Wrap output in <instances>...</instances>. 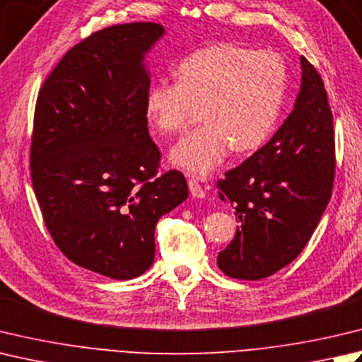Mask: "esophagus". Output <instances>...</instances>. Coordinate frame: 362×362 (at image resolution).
I'll return each mask as SVG.
<instances>
[{
    "instance_id": "34e87169",
    "label": "esophagus",
    "mask_w": 362,
    "mask_h": 362,
    "mask_svg": "<svg viewBox=\"0 0 362 362\" xmlns=\"http://www.w3.org/2000/svg\"><path fill=\"white\" fill-rule=\"evenodd\" d=\"M188 188H189V193L193 194V197H197V199H204L205 197V191H204L201 183L196 179L188 180Z\"/></svg>"
}]
</instances>
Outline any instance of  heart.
Returning <instances> with one entry per match:
<instances>
[{"label": "heart", "mask_w": 362, "mask_h": 362, "mask_svg": "<svg viewBox=\"0 0 362 362\" xmlns=\"http://www.w3.org/2000/svg\"><path fill=\"white\" fill-rule=\"evenodd\" d=\"M177 83L148 89L146 115L163 134L187 129L201 108V129L171 151V161L193 175H207L230 148L256 151L270 138L284 105L287 69L274 52L216 44L189 54L175 70Z\"/></svg>", "instance_id": "1"}]
</instances>
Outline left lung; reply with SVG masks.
I'll return each instance as SVG.
<instances>
[{"instance_id":"8db88e82","label":"left lung","mask_w":362,"mask_h":362,"mask_svg":"<svg viewBox=\"0 0 362 362\" xmlns=\"http://www.w3.org/2000/svg\"><path fill=\"white\" fill-rule=\"evenodd\" d=\"M293 110L268 143L218 182L219 199L235 210L237 232L218 254L235 279L257 281L300 256L329 202L334 129L328 95L304 56Z\"/></svg>"}]
</instances>
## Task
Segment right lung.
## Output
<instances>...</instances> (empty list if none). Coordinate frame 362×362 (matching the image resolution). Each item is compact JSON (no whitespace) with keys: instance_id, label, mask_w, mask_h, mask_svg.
<instances>
[{"instance_id":"right-lung-1","label":"right lung","mask_w":362,"mask_h":362,"mask_svg":"<svg viewBox=\"0 0 362 362\" xmlns=\"http://www.w3.org/2000/svg\"><path fill=\"white\" fill-rule=\"evenodd\" d=\"M151 21L105 28L64 54L34 112L31 179L49 235L78 267L138 278L153 264L155 226L188 197L179 171L157 175L147 130Z\"/></svg>"}]
</instances>
